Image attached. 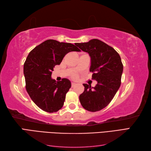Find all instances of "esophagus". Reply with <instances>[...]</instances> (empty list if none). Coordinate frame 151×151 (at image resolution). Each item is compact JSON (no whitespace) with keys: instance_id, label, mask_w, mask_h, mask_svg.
Listing matches in <instances>:
<instances>
[{"instance_id":"34e87169","label":"esophagus","mask_w":151,"mask_h":151,"mask_svg":"<svg viewBox=\"0 0 151 151\" xmlns=\"http://www.w3.org/2000/svg\"><path fill=\"white\" fill-rule=\"evenodd\" d=\"M76 85V84L75 82H72L71 83V86H72V87H74V86H75Z\"/></svg>"}]
</instances>
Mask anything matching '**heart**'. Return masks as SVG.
<instances>
[{"instance_id":"1","label":"heart","mask_w":151,"mask_h":151,"mask_svg":"<svg viewBox=\"0 0 151 151\" xmlns=\"http://www.w3.org/2000/svg\"><path fill=\"white\" fill-rule=\"evenodd\" d=\"M76 75H74V76H73V78H76Z\"/></svg>"}]
</instances>
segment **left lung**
I'll return each mask as SVG.
<instances>
[{"mask_svg":"<svg viewBox=\"0 0 151 151\" xmlns=\"http://www.w3.org/2000/svg\"><path fill=\"white\" fill-rule=\"evenodd\" d=\"M75 45L89 54V71L93 73L92 78L97 82L95 87L83 84L84 91L79 96L80 102L86 110L99 111L110 103L120 87L123 70L121 57L114 48L97 39Z\"/></svg>","mask_w":151,"mask_h":151,"instance_id":"left-lung-1","label":"left lung"}]
</instances>
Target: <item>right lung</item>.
<instances>
[{
  "label": "right lung",
  "instance_id": "add662e5",
  "mask_svg": "<svg viewBox=\"0 0 151 151\" xmlns=\"http://www.w3.org/2000/svg\"><path fill=\"white\" fill-rule=\"evenodd\" d=\"M73 51L81 50L71 43L48 40L28 54L23 68L26 89L32 101L45 111L53 113L63 106L71 83L67 78L56 82L51 75L54 66Z\"/></svg>",
  "mask_w": 151,
  "mask_h": 151
}]
</instances>
